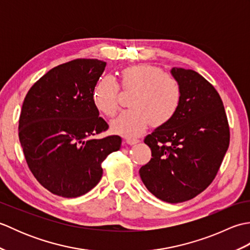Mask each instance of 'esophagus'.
Returning <instances> with one entry per match:
<instances>
[{"mask_svg":"<svg viewBox=\"0 0 250 250\" xmlns=\"http://www.w3.org/2000/svg\"><path fill=\"white\" fill-rule=\"evenodd\" d=\"M125 142H126V144H129V145H135V144H137V143L140 142V140L133 139V137H126Z\"/></svg>","mask_w":250,"mask_h":250,"instance_id":"obj_1","label":"esophagus"}]
</instances>
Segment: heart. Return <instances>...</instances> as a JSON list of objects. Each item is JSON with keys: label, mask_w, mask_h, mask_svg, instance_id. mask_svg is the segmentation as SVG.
<instances>
[{"label": "heart", "mask_w": 250, "mask_h": 250, "mask_svg": "<svg viewBox=\"0 0 250 250\" xmlns=\"http://www.w3.org/2000/svg\"><path fill=\"white\" fill-rule=\"evenodd\" d=\"M121 87L133 91L126 109L111 122L114 132L125 136H137L148 125L168 124L177 114L183 90L174 76L151 65L126 67L121 72ZM119 84L115 77L99 78L92 90V102L101 114L113 117L118 110Z\"/></svg>", "instance_id": "heart-1"}]
</instances>
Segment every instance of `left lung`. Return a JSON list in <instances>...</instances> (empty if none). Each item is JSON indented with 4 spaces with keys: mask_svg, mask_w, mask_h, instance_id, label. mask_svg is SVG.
<instances>
[{
    "mask_svg": "<svg viewBox=\"0 0 250 250\" xmlns=\"http://www.w3.org/2000/svg\"><path fill=\"white\" fill-rule=\"evenodd\" d=\"M182 86L174 118L148 134L151 159L140 168L150 192L167 203L193 199L216 177L230 144L224 103L213 84L192 70L173 67Z\"/></svg>",
    "mask_w": 250,
    "mask_h": 250,
    "instance_id": "obj_1",
    "label": "left lung"
}]
</instances>
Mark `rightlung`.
<instances>
[{
    "mask_svg": "<svg viewBox=\"0 0 250 250\" xmlns=\"http://www.w3.org/2000/svg\"><path fill=\"white\" fill-rule=\"evenodd\" d=\"M106 66L76 59L51 68L26 93L19 141L34 177L51 193L77 198L103 174L102 162L120 149L121 137L93 139L108 129L92 102V90Z\"/></svg>",
    "mask_w": 250,
    "mask_h": 250,
    "instance_id": "add662e5",
    "label": "right lung"
}]
</instances>
